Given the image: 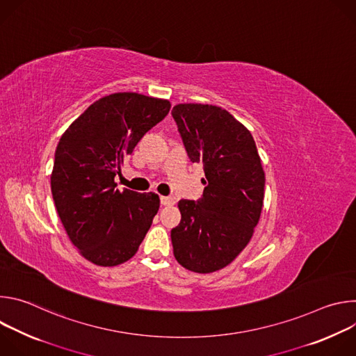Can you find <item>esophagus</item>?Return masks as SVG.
<instances>
[{"mask_svg": "<svg viewBox=\"0 0 356 356\" xmlns=\"http://www.w3.org/2000/svg\"><path fill=\"white\" fill-rule=\"evenodd\" d=\"M161 204H162V206H173V204H175V200H173L172 197H165V195H162V197H161Z\"/></svg>", "mask_w": 356, "mask_h": 356, "instance_id": "1", "label": "esophagus"}]
</instances>
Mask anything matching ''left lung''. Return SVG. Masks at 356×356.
<instances>
[{"instance_id":"1","label":"left lung","mask_w":356,"mask_h":356,"mask_svg":"<svg viewBox=\"0 0 356 356\" xmlns=\"http://www.w3.org/2000/svg\"><path fill=\"white\" fill-rule=\"evenodd\" d=\"M172 115L187 155L204 166V193L180 200L172 229L176 261L197 273L229 265L252 238L265 195V172L250 132L228 111L209 104H179Z\"/></svg>"}]
</instances>
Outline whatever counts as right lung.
<instances>
[{
	"mask_svg": "<svg viewBox=\"0 0 356 356\" xmlns=\"http://www.w3.org/2000/svg\"><path fill=\"white\" fill-rule=\"evenodd\" d=\"M170 110L168 99L115 92L91 104L62 135L50 176L60 221L98 266L131 259L159 210V195L115 188L114 177L142 136Z\"/></svg>",
	"mask_w": 356,
	"mask_h": 356,
	"instance_id": "right-lung-1",
	"label": "right lung"
}]
</instances>
